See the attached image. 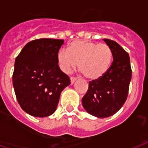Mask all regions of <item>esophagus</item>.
<instances>
[{"instance_id": "esophagus-1", "label": "esophagus", "mask_w": 148, "mask_h": 148, "mask_svg": "<svg viewBox=\"0 0 148 148\" xmlns=\"http://www.w3.org/2000/svg\"><path fill=\"white\" fill-rule=\"evenodd\" d=\"M77 78L76 77H71V84H73L74 83V81H76Z\"/></svg>"}]
</instances>
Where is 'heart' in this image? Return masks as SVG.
<instances>
[{"mask_svg": "<svg viewBox=\"0 0 148 148\" xmlns=\"http://www.w3.org/2000/svg\"><path fill=\"white\" fill-rule=\"evenodd\" d=\"M60 70L68 74L78 63L79 70L86 78L97 80L103 76L113 59L112 51L104 43L74 40L67 49L59 51L57 56Z\"/></svg>", "mask_w": 148, "mask_h": 148, "instance_id": "obj_1", "label": "heart"}]
</instances>
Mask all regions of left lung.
<instances>
[{"label": "left lung", "mask_w": 148, "mask_h": 148, "mask_svg": "<svg viewBox=\"0 0 148 148\" xmlns=\"http://www.w3.org/2000/svg\"><path fill=\"white\" fill-rule=\"evenodd\" d=\"M103 40L112 51L114 60L103 76L89 82L88 91L82 98L86 111L99 118L114 114L124 105L132 73L127 52L114 40Z\"/></svg>", "instance_id": "left-lung-1"}]
</instances>
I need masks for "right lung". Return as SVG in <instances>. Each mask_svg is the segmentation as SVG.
<instances>
[{"label":"right lung","instance_id":"right-lung-1","mask_svg":"<svg viewBox=\"0 0 148 148\" xmlns=\"http://www.w3.org/2000/svg\"><path fill=\"white\" fill-rule=\"evenodd\" d=\"M64 40L41 38L27 43L15 60L13 86L21 108L34 117L50 116L71 84L57 56Z\"/></svg>","mask_w":148,"mask_h":148}]
</instances>
